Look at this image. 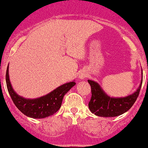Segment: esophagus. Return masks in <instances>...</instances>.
<instances>
[{
	"mask_svg": "<svg viewBox=\"0 0 148 148\" xmlns=\"http://www.w3.org/2000/svg\"><path fill=\"white\" fill-rule=\"evenodd\" d=\"M86 77V73L84 72V71L81 72L80 74H79V76H78V77H79L80 79H83V78H85Z\"/></svg>",
	"mask_w": 148,
	"mask_h": 148,
	"instance_id": "esophagus-1",
	"label": "esophagus"
}]
</instances>
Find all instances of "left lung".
Wrapping results in <instances>:
<instances>
[{"instance_id": "left-lung-1", "label": "left lung", "mask_w": 148, "mask_h": 148, "mask_svg": "<svg viewBox=\"0 0 148 148\" xmlns=\"http://www.w3.org/2000/svg\"><path fill=\"white\" fill-rule=\"evenodd\" d=\"M88 82L91 86L92 93V97L89 102V109L91 112L101 117H114L129 110L136 101L143 82V71L139 87L133 93L126 97H110L97 82L88 80Z\"/></svg>"}]
</instances>
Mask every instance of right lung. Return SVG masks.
<instances>
[{"mask_svg": "<svg viewBox=\"0 0 148 148\" xmlns=\"http://www.w3.org/2000/svg\"><path fill=\"white\" fill-rule=\"evenodd\" d=\"M6 85L12 101L22 113L28 117L42 119L51 116L60 109L64 95L76 83L74 81L65 83L47 94L38 98H25L16 93L12 86L9 80L8 66L6 71Z\"/></svg>", "mask_w": 148, "mask_h": 148, "instance_id": "1", "label": "right lung"}]
</instances>
